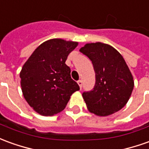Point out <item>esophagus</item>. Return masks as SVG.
Returning a JSON list of instances; mask_svg holds the SVG:
<instances>
[{
	"label": "esophagus",
	"instance_id": "esophagus-1",
	"mask_svg": "<svg viewBox=\"0 0 149 149\" xmlns=\"http://www.w3.org/2000/svg\"><path fill=\"white\" fill-rule=\"evenodd\" d=\"M77 84H78V85L80 86V88L81 89V88H82V85H83V84H82V81H81V80H79V81H77Z\"/></svg>",
	"mask_w": 149,
	"mask_h": 149
}]
</instances>
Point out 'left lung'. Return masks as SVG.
<instances>
[{
	"label": "left lung",
	"mask_w": 149,
	"mask_h": 149,
	"mask_svg": "<svg viewBox=\"0 0 149 149\" xmlns=\"http://www.w3.org/2000/svg\"><path fill=\"white\" fill-rule=\"evenodd\" d=\"M80 52L92 61L96 82L93 90L82 96L90 113L108 116L120 111L134 88L132 72L122 55L103 42L86 43Z\"/></svg>",
	"instance_id": "8db88e82"
}]
</instances>
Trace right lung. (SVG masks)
Segmentation results:
<instances>
[{
	"label": "right lung",
	"mask_w": 149,
	"mask_h": 149,
	"mask_svg": "<svg viewBox=\"0 0 149 149\" xmlns=\"http://www.w3.org/2000/svg\"><path fill=\"white\" fill-rule=\"evenodd\" d=\"M78 42L52 38L34 51L20 72L24 97L33 110L52 116L64 110L71 95L80 89L65 61Z\"/></svg>",
	"instance_id": "1"
}]
</instances>
